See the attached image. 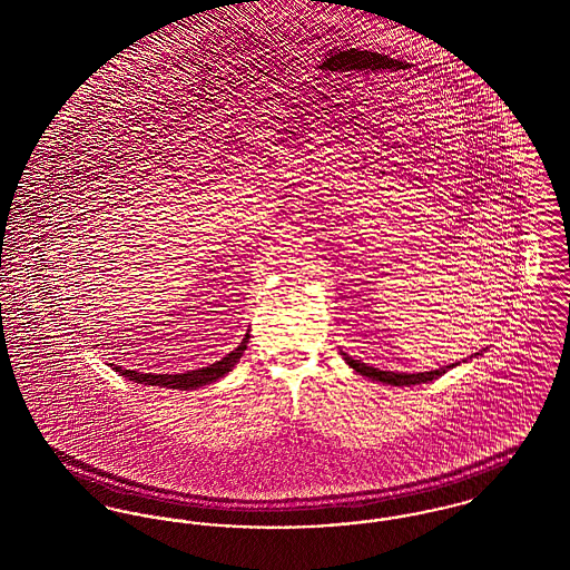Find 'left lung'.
<instances>
[{
  "instance_id": "8db88e82",
  "label": "left lung",
  "mask_w": 570,
  "mask_h": 570,
  "mask_svg": "<svg viewBox=\"0 0 570 570\" xmlns=\"http://www.w3.org/2000/svg\"><path fill=\"white\" fill-rule=\"evenodd\" d=\"M342 356H344V361L353 367L356 374H361V376H365V379L376 380V382H382V384H391V386H410V384L432 382V380L444 376L449 370H453V367H458V365H460V361H458V363L444 365V367H440V370H432V372L406 374V372H384V370H379V367H370L367 363L356 361V358H353L351 354L344 353V351H342ZM474 356H476V354H474ZM463 363H465V361H463Z\"/></svg>"
}]
</instances>
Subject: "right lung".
<instances>
[{"mask_svg": "<svg viewBox=\"0 0 570 570\" xmlns=\"http://www.w3.org/2000/svg\"><path fill=\"white\" fill-rule=\"evenodd\" d=\"M249 342V331L245 333L244 342L233 351V353L222 356L216 363H212L209 367H200V370H191L186 374H142L135 370H124L121 365H110L115 372H119L124 379L132 380L136 384H145V386H166V389H179V391H191L205 384H212L216 380L224 379L228 372H233V367L239 363V358L244 356L245 348Z\"/></svg>", "mask_w": 570, "mask_h": 570, "instance_id": "1", "label": "right lung"}]
</instances>
